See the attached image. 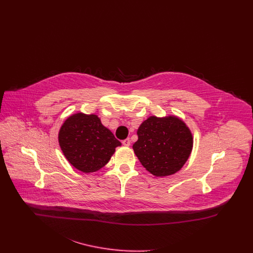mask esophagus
I'll use <instances>...</instances> for the list:
<instances>
[{
	"label": "esophagus",
	"instance_id": "esophagus-1",
	"mask_svg": "<svg viewBox=\"0 0 253 253\" xmlns=\"http://www.w3.org/2000/svg\"><path fill=\"white\" fill-rule=\"evenodd\" d=\"M122 144L124 145V146H126V147H129L130 144H131V140H130V138H126V139L122 140Z\"/></svg>",
	"mask_w": 253,
	"mask_h": 253
}]
</instances>
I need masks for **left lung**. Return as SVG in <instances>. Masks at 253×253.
Wrapping results in <instances>:
<instances>
[{
    "instance_id": "8db88e82",
    "label": "left lung",
    "mask_w": 253,
    "mask_h": 253,
    "mask_svg": "<svg viewBox=\"0 0 253 253\" xmlns=\"http://www.w3.org/2000/svg\"><path fill=\"white\" fill-rule=\"evenodd\" d=\"M132 145L134 154L148 171L167 176L178 171L193 148V135L183 121L175 117H151L137 130Z\"/></svg>"
}]
</instances>
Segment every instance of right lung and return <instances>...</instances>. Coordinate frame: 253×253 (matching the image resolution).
Listing matches in <instances>:
<instances>
[{"label": "right lung", "mask_w": 253, "mask_h": 253, "mask_svg": "<svg viewBox=\"0 0 253 253\" xmlns=\"http://www.w3.org/2000/svg\"><path fill=\"white\" fill-rule=\"evenodd\" d=\"M59 143L67 160L84 172L102 168L121 145L96 115L82 113L64 121L59 132Z\"/></svg>", "instance_id": "1"}]
</instances>
